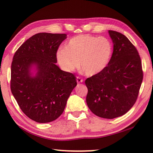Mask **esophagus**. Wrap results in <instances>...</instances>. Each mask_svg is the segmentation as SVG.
<instances>
[{"label":"esophagus","instance_id":"esophagus-1","mask_svg":"<svg viewBox=\"0 0 153 153\" xmlns=\"http://www.w3.org/2000/svg\"><path fill=\"white\" fill-rule=\"evenodd\" d=\"M76 81L77 82V84H79V83L83 82V81H84V80H83V79H82L80 77H76Z\"/></svg>","mask_w":153,"mask_h":153}]
</instances>
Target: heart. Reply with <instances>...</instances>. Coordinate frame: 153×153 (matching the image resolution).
Segmentation results:
<instances>
[{"label":"heart","mask_w":153,"mask_h":153,"mask_svg":"<svg viewBox=\"0 0 153 153\" xmlns=\"http://www.w3.org/2000/svg\"><path fill=\"white\" fill-rule=\"evenodd\" d=\"M112 54V45L107 38L81 34L68 41L65 48L56 53L58 63L64 71H74L79 65L88 76L102 72L107 66Z\"/></svg>","instance_id":"1"}]
</instances>
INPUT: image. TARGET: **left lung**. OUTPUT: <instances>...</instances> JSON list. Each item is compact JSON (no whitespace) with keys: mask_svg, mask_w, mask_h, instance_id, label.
Segmentation results:
<instances>
[{"mask_svg":"<svg viewBox=\"0 0 153 153\" xmlns=\"http://www.w3.org/2000/svg\"><path fill=\"white\" fill-rule=\"evenodd\" d=\"M113 52L106 68L85 81L86 103L100 117L113 119L126 114L135 104L140 88L143 71L140 56L126 36L108 30Z\"/></svg>","mask_w":153,"mask_h":153,"instance_id":"8db88e82","label":"left lung"}]
</instances>
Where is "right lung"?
<instances>
[{
	"label": "right lung",
	"instance_id": "1",
	"mask_svg": "<svg viewBox=\"0 0 153 153\" xmlns=\"http://www.w3.org/2000/svg\"><path fill=\"white\" fill-rule=\"evenodd\" d=\"M65 33H38L27 39L15 52L11 70V90L25 115L38 123L57 119L76 86L73 74L62 71L55 64ZM33 64L38 72L32 76Z\"/></svg>",
	"mask_w": 153,
	"mask_h": 153
}]
</instances>
